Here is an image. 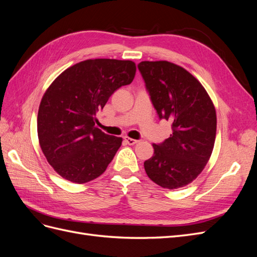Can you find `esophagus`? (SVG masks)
I'll list each match as a JSON object with an SVG mask.
<instances>
[{
  "label": "esophagus",
  "mask_w": 257,
  "mask_h": 257,
  "mask_svg": "<svg viewBox=\"0 0 257 257\" xmlns=\"http://www.w3.org/2000/svg\"><path fill=\"white\" fill-rule=\"evenodd\" d=\"M124 141H125V143L127 145H135L137 144L139 141H137V139H133V138H128V137H124Z\"/></svg>",
  "instance_id": "obj_1"
}]
</instances>
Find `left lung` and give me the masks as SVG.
I'll list each match as a JSON object with an SVG mask.
<instances>
[{"label": "left lung", "instance_id": "obj_1", "mask_svg": "<svg viewBox=\"0 0 257 257\" xmlns=\"http://www.w3.org/2000/svg\"><path fill=\"white\" fill-rule=\"evenodd\" d=\"M137 67L159 119L169 121L173 130L169 138L153 145V157L145 161V170L162 188H182L203 172L212 153L214 106L200 82L181 66L144 61Z\"/></svg>", "mask_w": 257, "mask_h": 257}]
</instances>
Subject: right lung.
<instances>
[{"label": "right lung", "instance_id": "add662e5", "mask_svg": "<svg viewBox=\"0 0 257 257\" xmlns=\"http://www.w3.org/2000/svg\"><path fill=\"white\" fill-rule=\"evenodd\" d=\"M135 73L132 61L87 60L67 68L46 91L37 115L38 139L61 177L81 184L105 172L122 138L97 128L95 115Z\"/></svg>", "mask_w": 257, "mask_h": 257}]
</instances>
